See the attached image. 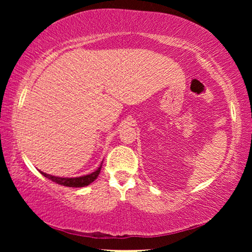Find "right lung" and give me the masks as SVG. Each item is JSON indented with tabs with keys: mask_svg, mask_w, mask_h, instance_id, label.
Segmentation results:
<instances>
[{
	"mask_svg": "<svg viewBox=\"0 0 252 252\" xmlns=\"http://www.w3.org/2000/svg\"><path fill=\"white\" fill-rule=\"evenodd\" d=\"M102 163H103V161L101 162L100 167L97 168L94 172H92L90 174H87V176H82V177H74V178H63V177H55L52 176V174H48L45 172H42L40 171L42 174L45 178L50 179V180H52L53 182L58 183V185H61V186H64V187H70V188H82V187H87L92 183L93 181L95 180L97 178V176L100 174L101 171V168H102Z\"/></svg>",
	"mask_w": 252,
	"mask_h": 252,
	"instance_id": "obj_1",
	"label": "right lung"
}]
</instances>
